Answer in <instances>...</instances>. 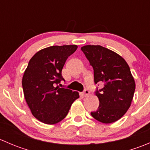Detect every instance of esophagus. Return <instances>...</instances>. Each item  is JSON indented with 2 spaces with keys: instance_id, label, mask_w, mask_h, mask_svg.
I'll return each mask as SVG.
<instances>
[{
  "instance_id": "34e87169",
  "label": "esophagus",
  "mask_w": 150,
  "mask_h": 150,
  "mask_svg": "<svg viewBox=\"0 0 150 150\" xmlns=\"http://www.w3.org/2000/svg\"><path fill=\"white\" fill-rule=\"evenodd\" d=\"M83 94H84L86 96H88V95L90 94V91H89L88 90H86H86H85L84 92H83Z\"/></svg>"
}]
</instances>
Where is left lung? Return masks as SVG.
<instances>
[{"label":"left lung","instance_id":"obj_1","mask_svg":"<svg viewBox=\"0 0 150 150\" xmlns=\"http://www.w3.org/2000/svg\"><path fill=\"white\" fill-rule=\"evenodd\" d=\"M93 68L94 82H104L96 92L99 100L97 111L91 115L102 123H112L121 118L129 109L135 91V81L128 63L113 51L99 45L81 47Z\"/></svg>","mask_w":150,"mask_h":150}]
</instances>
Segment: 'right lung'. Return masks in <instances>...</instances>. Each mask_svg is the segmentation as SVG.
Masks as SVG:
<instances>
[{
  "mask_svg": "<svg viewBox=\"0 0 150 150\" xmlns=\"http://www.w3.org/2000/svg\"><path fill=\"white\" fill-rule=\"evenodd\" d=\"M77 48L76 45L49 46L30 59L22 77V88L29 108L39 121L48 125L62 121L79 98L78 92L57 86L64 80L62 70L66 60Z\"/></svg>",
  "mask_w": 150,
  "mask_h": 150,
  "instance_id": "right-lung-1",
  "label": "right lung"
}]
</instances>
